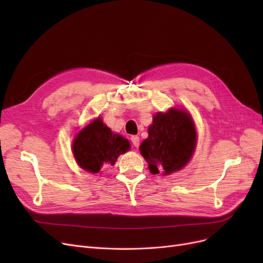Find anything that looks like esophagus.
Here are the masks:
<instances>
[{
  "mask_svg": "<svg viewBox=\"0 0 263 263\" xmlns=\"http://www.w3.org/2000/svg\"><path fill=\"white\" fill-rule=\"evenodd\" d=\"M130 140H132L133 145H134L135 147H138V146H139V137L136 136V135H134V136H132V137H130Z\"/></svg>",
  "mask_w": 263,
  "mask_h": 263,
  "instance_id": "esophagus-1",
  "label": "esophagus"
}]
</instances>
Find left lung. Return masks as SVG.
<instances>
[{"mask_svg": "<svg viewBox=\"0 0 263 263\" xmlns=\"http://www.w3.org/2000/svg\"><path fill=\"white\" fill-rule=\"evenodd\" d=\"M148 135L139 149L154 174L162 172L166 176L180 170L194 153V124L190 114L183 110L171 108L168 113L156 114Z\"/></svg>", "mask_w": 263, "mask_h": 263, "instance_id": "left-lung-1", "label": "left lung"}]
</instances>
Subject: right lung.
<instances>
[{"mask_svg":"<svg viewBox=\"0 0 263 263\" xmlns=\"http://www.w3.org/2000/svg\"><path fill=\"white\" fill-rule=\"evenodd\" d=\"M129 142L112 133L99 117L76 137L72 151L78 164L85 171L99 173L107 165H114L119 155L129 150Z\"/></svg>","mask_w":263,"mask_h":263,"instance_id":"add662e5","label":"right lung"}]
</instances>
